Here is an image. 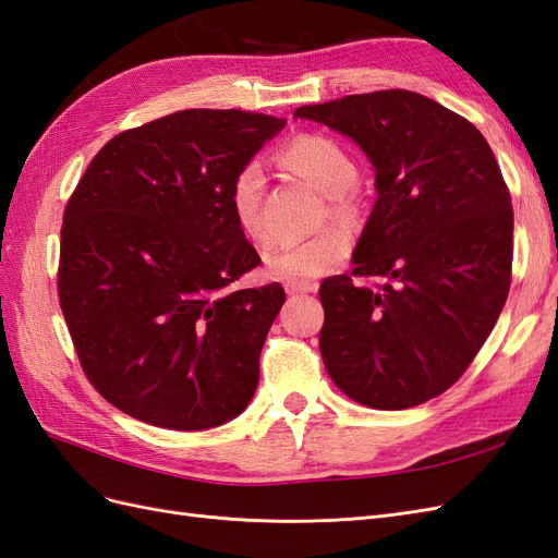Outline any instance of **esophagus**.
I'll list each match as a JSON object with an SVG mask.
<instances>
[{
    "mask_svg": "<svg viewBox=\"0 0 558 558\" xmlns=\"http://www.w3.org/2000/svg\"><path fill=\"white\" fill-rule=\"evenodd\" d=\"M284 290H288L290 296H294V294H308V292L317 290V284L315 282H288V284H284Z\"/></svg>",
    "mask_w": 558,
    "mask_h": 558,
    "instance_id": "34e87169",
    "label": "esophagus"
}]
</instances>
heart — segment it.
Listing matches in <instances>:
<instances>
[{"label": "heart", "instance_id": "obj_1", "mask_svg": "<svg viewBox=\"0 0 558 558\" xmlns=\"http://www.w3.org/2000/svg\"><path fill=\"white\" fill-rule=\"evenodd\" d=\"M278 161L311 182L320 194L329 196V213L339 221L357 217V201L353 186L357 184V163L348 149L329 135L304 133L292 137L278 151ZM264 191L266 180L259 163L238 168L229 186V210L233 225L247 241H264ZM350 233L343 227H325L306 241L282 243L264 257L266 276L282 282H311L327 270L343 264L350 254Z\"/></svg>", "mask_w": 558, "mask_h": 558}]
</instances>
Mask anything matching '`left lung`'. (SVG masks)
<instances>
[{
    "label": "left lung",
    "mask_w": 558,
    "mask_h": 558,
    "mask_svg": "<svg viewBox=\"0 0 558 558\" xmlns=\"http://www.w3.org/2000/svg\"><path fill=\"white\" fill-rule=\"evenodd\" d=\"M294 117L348 135L376 170L353 274L320 284L327 374L372 409L433 400L480 353L512 280L514 213L496 156L468 119L400 88Z\"/></svg>",
    "instance_id": "1"
}]
</instances>
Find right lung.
Wrapping results in <instances>:
<instances>
[{"label": "right lung", "instance_id": "right-lung-1", "mask_svg": "<svg viewBox=\"0 0 558 558\" xmlns=\"http://www.w3.org/2000/svg\"><path fill=\"white\" fill-rule=\"evenodd\" d=\"M282 119L184 109L111 137L68 201L58 296L84 374L109 404L168 429L241 413L284 290L231 284L262 259L229 186Z\"/></svg>", "mask_w": 558, "mask_h": 558}]
</instances>
